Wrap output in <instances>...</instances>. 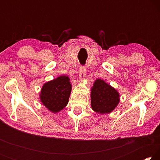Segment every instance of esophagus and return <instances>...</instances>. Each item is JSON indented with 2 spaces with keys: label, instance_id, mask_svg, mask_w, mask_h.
Segmentation results:
<instances>
[{
  "label": "esophagus",
  "instance_id": "obj_1",
  "mask_svg": "<svg viewBox=\"0 0 160 160\" xmlns=\"http://www.w3.org/2000/svg\"><path fill=\"white\" fill-rule=\"evenodd\" d=\"M86 75V68L85 66H80L79 69V77L80 79H84Z\"/></svg>",
  "mask_w": 160,
  "mask_h": 160
}]
</instances>
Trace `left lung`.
<instances>
[{
  "instance_id": "obj_1",
  "label": "left lung",
  "mask_w": 160,
  "mask_h": 160,
  "mask_svg": "<svg viewBox=\"0 0 160 160\" xmlns=\"http://www.w3.org/2000/svg\"><path fill=\"white\" fill-rule=\"evenodd\" d=\"M119 102V94L114 88L101 79L94 83L91 92V107L97 113H107L115 109Z\"/></svg>"
}]
</instances>
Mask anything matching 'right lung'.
<instances>
[{"instance_id": "add662e5", "label": "right lung", "mask_w": 160, "mask_h": 160, "mask_svg": "<svg viewBox=\"0 0 160 160\" xmlns=\"http://www.w3.org/2000/svg\"><path fill=\"white\" fill-rule=\"evenodd\" d=\"M69 80L68 77L60 76L43 86L40 99L51 112H58L68 104L71 92V85Z\"/></svg>"}]
</instances>
